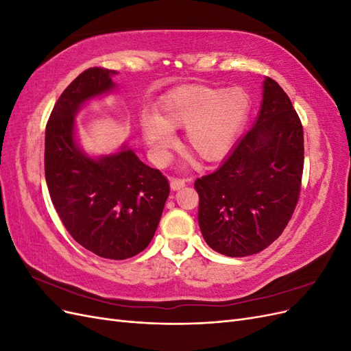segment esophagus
<instances>
[{
  "label": "esophagus",
  "instance_id": "34e87169",
  "mask_svg": "<svg viewBox=\"0 0 351 351\" xmlns=\"http://www.w3.org/2000/svg\"><path fill=\"white\" fill-rule=\"evenodd\" d=\"M169 184H171V189H173V190H180V189L186 186V180H184V178L173 177L171 182H169Z\"/></svg>",
  "mask_w": 351,
  "mask_h": 351
}]
</instances>
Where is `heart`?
Wrapping results in <instances>:
<instances>
[{
	"mask_svg": "<svg viewBox=\"0 0 351 351\" xmlns=\"http://www.w3.org/2000/svg\"><path fill=\"white\" fill-rule=\"evenodd\" d=\"M252 99L240 88L182 86L159 99L156 112L143 111L139 124L146 142L159 154L174 145L173 129L186 127L187 149L204 161L224 158L241 133Z\"/></svg>",
	"mask_w": 351,
	"mask_h": 351,
	"instance_id": "obj_1",
	"label": "heart"
}]
</instances>
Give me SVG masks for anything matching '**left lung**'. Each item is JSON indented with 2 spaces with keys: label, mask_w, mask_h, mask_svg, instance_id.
Wrapping results in <instances>:
<instances>
[{
  "label": "left lung",
  "mask_w": 351,
  "mask_h": 351,
  "mask_svg": "<svg viewBox=\"0 0 351 351\" xmlns=\"http://www.w3.org/2000/svg\"><path fill=\"white\" fill-rule=\"evenodd\" d=\"M303 162L302 121L289 95L267 77L256 123L217 171L195 182L208 246L243 258L277 240L299 202Z\"/></svg>",
  "instance_id": "1"
}]
</instances>
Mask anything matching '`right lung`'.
I'll use <instances>...</instances> for the list:
<instances>
[{"instance_id":"add662e5","label":"right lung","mask_w":351,"mask_h":351,"mask_svg":"<svg viewBox=\"0 0 351 351\" xmlns=\"http://www.w3.org/2000/svg\"><path fill=\"white\" fill-rule=\"evenodd\" d=\"M115 70L90 67L56 102L45 129V178L62 224L80 246L121 261L151 243L169 184L132 149L92 159L74 142V114L88 99L114 88Z\"/></svg>"}]
</instances>
